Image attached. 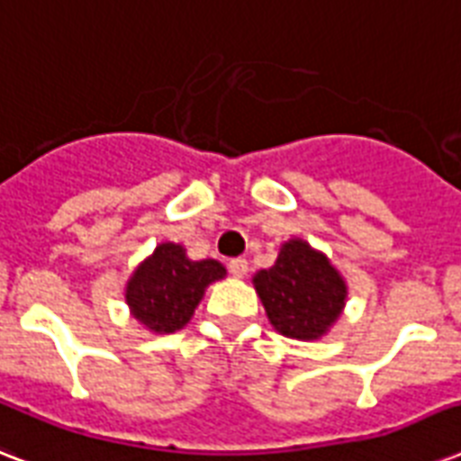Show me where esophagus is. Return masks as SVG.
<instances>
[{
  "mask_svg": "<svg viewBox=\"0 0 461 461\" xmlns=\"http://www.w3.org/2000/svg\"><path fill=\"white\" fill-rule=\"evenodd\" d=\"M230 273L234 275V277H244V275L249 273V260H246V258H231L230 260Z\"/></svg>",
  "mask_w": 461,
  "mask_h": 461,
  "instance_id": "obj_1",
  "label": "esophagus"
}]
</instances>
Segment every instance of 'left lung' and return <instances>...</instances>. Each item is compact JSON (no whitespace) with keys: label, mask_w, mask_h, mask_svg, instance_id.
<instances>
[{"label":"left lung","mask_w":461,"mask_h":461,"mask_svg":"<svg viewBox=\"0 0 461 461\" xmlns=\"http://www.w3.org/2000/svg\"><path fill=\"white\" fill-rule=\"evenodd\" d=\"M273 328L292 339H321L342 315L347 285L328 256L303 239H289L273 267L253 275Z\"/></svg>","instance_id":"obj_1"}]
</instances>
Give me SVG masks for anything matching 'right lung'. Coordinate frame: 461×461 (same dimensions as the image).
Instances as JSON below:
<instances>
[{
    "label": "right lung",
    "instance_id": "right-lung-1",
    "mask_svg": "<svg viewBox=\"0 0 461 461\" xmlns=\"http://www.w3.org/2000/svg\"><path fill=\"white\" fill-rule=\"evenodd\" d=\"M224 275L222 263L191 260L184 246L165 241L129 277L126 303L143 328L155 335H169L191 321L205 287Z\"/></svg>",
    "mask_w": 461,
    "mask_h": 461
}]
</instances>
